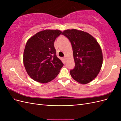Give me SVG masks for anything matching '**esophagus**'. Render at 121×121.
Masks as SVG:
<instances>
[{
  "label": "esophagus",
  "mask_w": 121,
  "mask_h": 121,
  "mask_svg": "<svg viewBox=\"0 0 121 121\" xmlns=\"http://www.w3.org/2000/svg\"><path fill=\"white\" fill-rule=\"evenodd\" d=\"M63 58H64V59L65 60H66V57H65H65H64Z\"/></svg>",
  "instance_id": "34e87169"
}]
</instances>
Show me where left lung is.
I'll return each mask as SVG.
<instances>
[{
	"mask_svg": "<svg viewBox=\"0 0 121 121\" xmlns=\"http://www.w3.org/2000/svg\"><path fill=\"white\" fill-rule=\"evenodd\" d=\"M61 34L72 46L75 66L69 72L72 77L82 84L92 81L99 73L103 61L100 45L92 35L83 31L68 29Z\"/></svg>",
	"mask_w": 121,
	"mask_h": 121,
	"instance_id": "obj_1",
	"label": "left lung"
}]
</instances>
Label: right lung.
<instances>
[{
    "label": "right lung",
    "instance_id": "1",
    "mask_svg": "<svg viewBox=\"0 0 121 121\" xmlns=\"http://www.w3.org/2000/svg\"><path fill=\"white\" fill-rule=\"evenodd\" d=\"M58 30H44L27 41L23 54L27 73L34 81L46 83L59 74L64 64L56 54L54 43L61 34Z\"/></svg>",
    "mask_w": 121,
    "mask_h": 121
}]
</instances>
